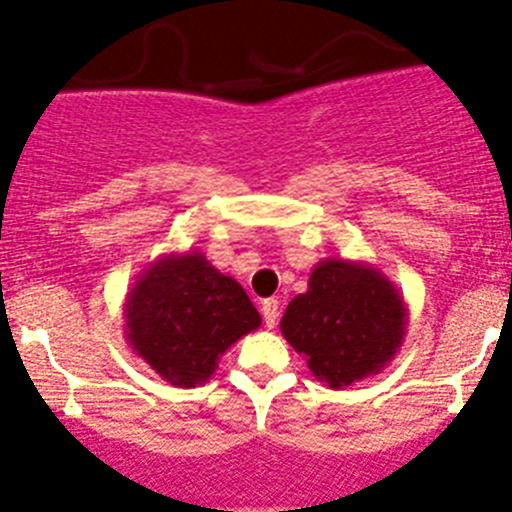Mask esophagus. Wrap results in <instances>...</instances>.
<instances>
[{
	"mask_svg": "<svg viewBox=\"0 0 512 512\" xmlns=\"http://www.w3.org/2000/svg\"><path fill=\"white\" fill-rule=\"evenodd\" d=\"M262 319H265V326L267 328H274L277 326V319H279V301L277 299H265L262 301Z\"/></svg>",
	"mask_w": 512,
	"mask_h": 512,
	"instance_id": "1",
	"label": "esophagus"
}]
</instances>
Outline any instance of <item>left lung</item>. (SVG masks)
Returning a JSON list of instances; mask_svg holds the SVG:
<instances>
[{
    "label": "left lung",
    "instance_id": "8db88e82",
    "mask_svg": "<svg viewBox=\"0 0 512 512\" xmlns=\"http://www.w3.org/2000/svg\"><path fill=\"white\" fill-rule=\"evenodd\" d=\"M407 324L405 297L378 267L324 257L311 270L309 289L289 301L279 328L319 383L343 390L390 365Z\"/></svg>",
    "mask_w": 512,
    "mask_h": 512
}]
</instances>
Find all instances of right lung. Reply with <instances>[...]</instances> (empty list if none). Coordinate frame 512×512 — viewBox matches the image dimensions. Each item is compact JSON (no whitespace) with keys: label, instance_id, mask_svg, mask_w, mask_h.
Instances as JSON below:
<instances>
[{"label":"right lung","instance_id":"add662e5","mask_svg":"<svg viewBox=\"0 0 512 512\" xmlns=\"http://www.w3.org/2000/svg\"><path fill=\"white\" fill-rule=\"evenodd\" d=\"M122 319L132 351L186 390L208 383L220 355L262 324L245 289L198 250L149 262L127 292Z\"/></svg>","mask_w":512,"mask_h":512}]
</instances>
